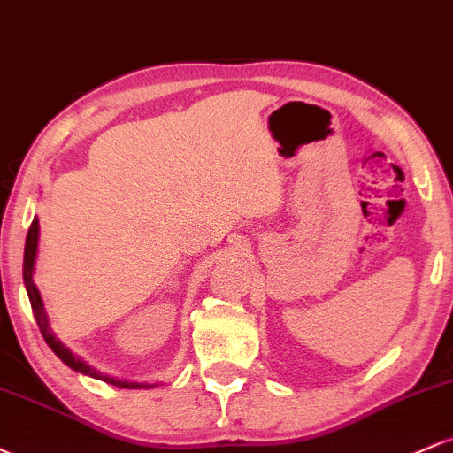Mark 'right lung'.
<instances>
[{"instance_id": "add662e5", "label": "right lung", "mask_w": 453, "mask_h": 453, "mask_svg": "<svg viewBox=\"0 0 453 453\" xmlns=\"http://www.w3.org/2000/svg\"><path fill=\"white\" fill-rule=\"evenodd\" d=\"M38 241H40V223H38V217H34V221H31V227L27 232V241H25L23 280H25V289H27V296H29L31 309H34V317H35V321H38V327H40V332H42L46 345H49L50 349L55 351V356L59 357V360L64 362L65 366H70L72 371L82 372V375L93 377V379H100V381L111 383V386H117V388H123V389H140V388H155V386H157V383H136V381H126V379L104 375V372L96 371V368L89 366V364H87L85 360H81V357L74 356V353L67 349L64 342L57 339L53 327H50L49 315H46L42 296H40V289L35 288V283H34L35 257H38Z\"/></svg>"}]
</instances>
